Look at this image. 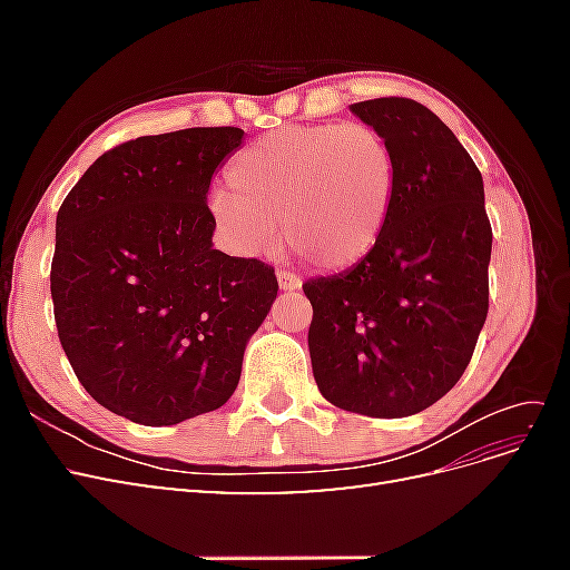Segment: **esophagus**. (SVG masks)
Segmentation results:
<instances>
[{"label": "esophagus", "mask_w": 570, "mask_h": 570, "mask_svg": "<svg viewBox=\"0 0 570 570\" xmlns=\"http://www.w3.org/2000/svg\"><path fill=\"white\" fill-rule=\"evenodd\" d=\"M278 285L283 292H297L302 287V281L287 271H278Z\"/></svg>", "instance_id": "esophagus-1"}]
</instances>
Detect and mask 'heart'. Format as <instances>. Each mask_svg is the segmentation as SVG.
Returning a JSON list of instances; mask_svg holds the SVG:
<instances>
[{"label": "heart", "mask_w": 570, "mask_h": 570, "mask_svg": "<svg viewBox=\"0 0 570 570\" xmlns=\"http://www.w3.org/2000/svg\"><path fill=\"white\" fill-rule=\"evenodd\" d=\"M396 157L366 124L285 126L245 147L212 216L228 245L266 254L287 245L323 271H347L381 245L396 199Z\"/></svg>", "instance_id": "1"}]
</instances>
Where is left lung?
Masks as SVG:
<instances>
[{"instance_id": "1", "label": "left lung", "mask_w": 570, "mask_h": 570, "mask_svg": "<svg viewBox=\"0 0 570 570\" xmlns=\"http://www.w3.org/2000/svg\"><path fill=\"white\" fill-rule=\"evenodd\" d=\"M350 109L387 137L400 183L373 254L304 283L314 306L308 354L327 402L404 419L459 383L485 325V187L456 135L419 101L381 97Z\"/></svg>"}]
</instances>
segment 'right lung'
Segmentation results:
<instances>
[{
  "label": "right lung",
  "instance_id": "1",
  "mask_svg": "<svg viewBox=\"0 0 570 570\" xmlns=\"http://www.w3.org/2000/svg\"><path fill=\"white\" fill-rule=\"evenodd\" d=\"M239 128L145 135L85 170L57 214L51 302L95 402L142 425L226 404L249 337L278 297L258 258L214 249L212 178Z\"/></svg>",
  "mask_w": 570,
  "mask_h": 570
}]
</instances>
